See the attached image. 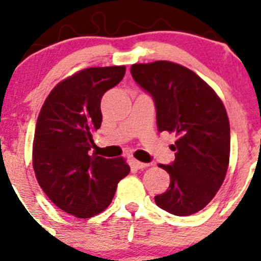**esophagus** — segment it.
Instances as JSON below:
<instances>
[{"mask_svg":"<svg viewBox=\"0 0 261 261\" xmlns=\"http://www.w3.org/2000/svg\"><path fill=\"white\" fill-rule=\"evenodd\" d=\"M133 166L137 169H142V168H146V167H148V164L147 163H142V162H140L137 160H133Z\"/></svg>","mask_w":261,"mask_h":261,"instance_id":"1","label":"esophagus"}]
</instances>
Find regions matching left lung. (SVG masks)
I'll use <instances>...</instances> for the list:
<instances>
[{"mask_svg":"<svg viewBox=\"0 0 261 261\" xmlns=\"http://www.w3.org/2000/svg\"><path fill=\"white\" fill-rule=\"evenodd\" d=\"M135 82L153 98L158 131L178 137L170 149L172 164L166 193L154 196L158 207L175 216H189L214 199L229 163V121L222 100L205 81L170 61L131 66Z\"/></svg>","mask_w":261,"mask_h":261,"instance_id":"obj_1","label":"left lung"}]
</instances>
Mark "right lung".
I'll return each instance as SVG.
<instances>
[{
  "instance_id": "1",
  "label": "right lung",
  "mask_w": 261,
  "mask_h": 261,
  "mask_svg": "<svg viewBox=\"0 0 261 261\" xmlns=\"http://www.w3.org/2000/svg\"><path fill=\"white\" fill-rule=\"evenodd\" d=\"M125 66L89 67L59 83L39 113L33 142V168L51 201L67 214L89 218L104 211L118 182L130 173L122 157L89 151L100 127V100L124 77Z\"/></svg>"
}]
</instances>
